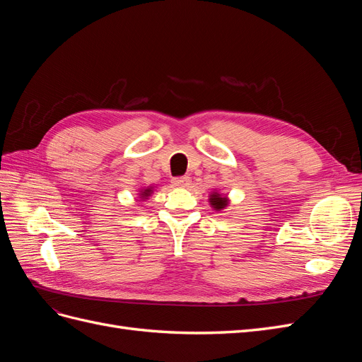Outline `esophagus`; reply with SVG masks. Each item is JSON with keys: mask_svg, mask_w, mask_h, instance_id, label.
Returning <instances> with one entry per match:
<instances>
[{"mask_svg": "<svg viewBox=\"0 0 362 362\" xmlns=\"http://www.w3.org/2000/svg\"><path fill=\"white\" fill-rule=\"evenodd\" d=\"M172 184L175 185V187H189L190 177H187V175H184V177H177L172 180Z\"/></svg>", "mask_w": 362, "mask_h": 362, "instance_id": "obj_1", "label": "esophagus"}]
</instances>
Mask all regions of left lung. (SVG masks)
I'll use <instances>...</instances> for the list:
<instances>
[{"mask_svg": "<svg viewBox=\"0 0 362 362\" xmlns=\"http://www.w3.org/2000/svg\"><path fill=\"white\" fill-rule=\"evenodd\" d=\"M210 202H211V205L216 208V210H222V208H225V206L228 205V199H226V198H222V196L218 194V193H213V194H211Z\"/></svg>", "mask_w": 362, "mask_h": 362, "instance_id": "obj_1", "label": "left lung"}]
</instances>
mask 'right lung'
I'll return each mask as SVG.
<instances>
[{"mask_svg":"<svg viewBox=\"0 0 362 362\" xmlns=\"http://www.w3.org/2000/svg\"><path fill=\"white\" fill-rule=\"evenodd\" d=\"M151 192H152L151 189H146V190L141 192V196H149V193H151Z\"/></svg>","mask_w":362,"mask_h":362,"instance_id":"obj_1","label":"right lung"}]
</instances>
